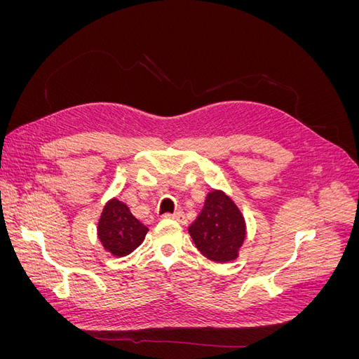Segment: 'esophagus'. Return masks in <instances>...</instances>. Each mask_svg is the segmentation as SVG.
Returning a JSON list of instances; mask_svg holds the SVG:
<instances>
[{"instance_id":"obj_1","label":"esophagus","mask_w":359,"mask_h":359,"mask_svg":"<svg viewBox=\"0 0 359 359\" xmlns=\"http://www.w3.org/2000/svg\"><path fill=\"white\" fill-rule=\"evenodd\" d=\"M163 217H165V219H173V220H182V211H177V212H173V214H165V215H163Z\"/></svg>"}]
</instances>
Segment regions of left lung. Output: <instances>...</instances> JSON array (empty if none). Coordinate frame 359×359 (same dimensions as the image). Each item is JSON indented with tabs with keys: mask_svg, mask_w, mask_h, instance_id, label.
I'll return each instance as SVG.
<instances>
[{
	"mask_svg": "<svg viewBox=\"0 0 359 359\" xmlns=\"http://www.w3.org/2000/svg\"><path fill=\"white\" fill-rule=\"evenodd\" d=\"M199 252L214 262L238 257L245 240V222L233 201L220 190L208 193L198 219L189 227Z\"/></svg>",
	"mask_w": 359,
	"mask_h": 359,
	"instance_id": "8db88e82",
	"label": "left lung"
}]
</instances>
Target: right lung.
Instances as JSON below:
<instances>
[{
    "label": "right lung",
    "mask_w": 359,
    "mask_h": 359,
    "mask_svg": "<svg viewBox=\"0 0 359 359\" xmlns=\"http://www.w3.org/2000/svg\"><path fill=\"white\" fill-rule=\"evenodd\" d=\"M147 232L148 227L140 223L130 212L128 206L116 198L104 205L97 226L100 243L107 252L118 257L130 255L142 244Z\"/></svg>",
    "instance_id": "obj_1"
}]
</instances>
